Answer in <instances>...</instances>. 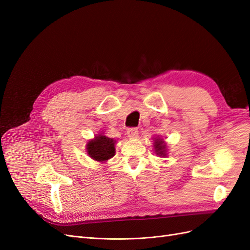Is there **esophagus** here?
I'll return each instance as SVG.
<instances>
[{
	"label": "esophagus",
	"instance_id": "34e87169",
	"mask_svg": "<svg viewBox=\"0 0 250 250\" xmlns=\"http://www.w3.org/2000/svg\"><path fill=\"white\" fill-rule=\"evenodd\" d=\"M138 133H139V130L137 129V128H129V129L127 130V135L128 138L133 140L138 137Z\"/></svg>",
	"mask_w": 250,
	"mask_h": 250
}]
</instances>
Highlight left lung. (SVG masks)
Returning <instances> with one entry per match:
<instances>
[{"label": "left lung", "mask_w": 250, "mask_h": 250, "mask_svg": "<svg viewBox=\"0 0 250 250\" xmlns=\"http://www.w3.org/2000/svg\"><path fill=\"white\" fill-rule=\"evenodd\" d=\"M153 147H154V152L157 156L166 157L168 155V147L167 143L162 137H155L153 138Z\"/></svg>", "instance_id": "left-lung-1"}]
</instances>
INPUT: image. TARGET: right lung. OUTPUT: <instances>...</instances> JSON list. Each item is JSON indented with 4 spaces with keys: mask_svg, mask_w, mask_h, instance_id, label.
Masks as SVG:
<instances>
[{
    "mask_svg": "<svg viewBox=\"0 0 250 250\" xmlns=\"http://www.w3.org/2000/svg\"><path fill=\"white\" fill-rule=\"evenodd\" d=\"M116 140L106 137L103 132L86 143V152L92 160L106 163L116 154Z\"/></svg>",
    "mask_w": 250,
    "mask_h": 250,
    "instance_id": "obj_1",
    "label": "right lung"
}]
</instances>
